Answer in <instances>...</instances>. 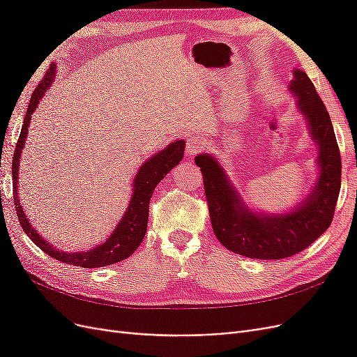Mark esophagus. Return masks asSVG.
I'll return each mask as SVG.
<instances>
[{
	"label": "esophagus",
	"instance_id": "34e87169",
	"mask_svg": "<svg viewBox=\"0 0 357 357\" xmlns=\"http://www.w3.org/2000/svg\"><path fill=\"white\" fill-rule=\"evenodd\" d=\"M204 147H205V143H204V139H202L201 137H190V138L188 139L186 149H188L189 155H195V153L201 152V150H202Z\"/></svg>",
	"mask_w": 357,
	"mask_h": 357
}]
</instances>
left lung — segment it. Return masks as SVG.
Here are the masks:
<instances>
[{
	"label": "left lung",
	"mask_w": 357,
	"mask_h": 357,
	"mask_svg": "<svg viewBox=\"0 0 357 357\" xmlns=\"http://www.w3.org/2000/svg\"><path fill=\"white\" fill-rule=\"evenodd\" d=\"M290 89L319 146V180L311 195L289 214L261 215L244 208L240 195L213 156L199 155L205 199L218 240L252 259H284L314 243L333 219L341 188V155L329 113L307 73L295 70Z\"/></svg>",
	"instance_id": "8db88e82"
}]
</instances>
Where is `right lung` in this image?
Returning a JSON list of instances; mask_svg holds the SVG:
<instances>
[{"instance_id":"1","label":"right lung","mask_w":357,"mask_h":357,"mask_svg":"<svg viewBox=\"0 0 357 357\" xmlns=\"http://www.w3.org/2000/svg\"><path fill=\"white\" fill-rule=\"evenodd\" d=\"M53 74H55V66H50L45 79H43L36 91L32 92L31 100L28 104V110L24 119L22 129H20V135L17 139V144L13 155V164H12V177H13V201L16 205V214L20 226H22L24 232L29 236L31 241L37 247H40L43 252L47 253L56 261L63 264L82 266V268H102L107 265H113L123 261V259L131 256L138 245L142 244L146 231H147V220H149V202L152 198L153 189L158 183L167 176L174 168L183 158L185 153V142L171 143L167 149L162 152L156 153L153 158L146 160V164L139 168L137 172V177L134 178V193L132 198L129 201L128 210L125 211L123 218L116 226L113 234L107 238L101 245L92 248L89 252H79V253H66L58 250L56 247L50 245L45 241L41 236L31 228L29 222L25 218V213L20 207L19 197H17V172H19V159L22 149L25 146V138L28 134V126L31 121V114L36 112L40 100L45 96V92L50 88V83L53 80Z\"/></svg>"}]
</instances>
